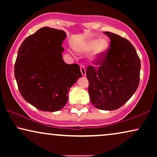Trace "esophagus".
Masks as SVG:
<instances>
[{"instance_id": "34e87169", "label": "esophagus", "mask_w": 157, "mask_h": 157, "mask_svg": "<svg viewBox=\"0 0 157 157\" xmlns=\"http://www.w3.org/2000/svg\"><path fill=\"white\" fill-rule=\"evenodd\" d=\"M80 69H81V74H82L83 76H86V68H85V66L83 65H81L80 66Z\"/></svg>"}]
</instances>
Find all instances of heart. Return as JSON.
<instances>
[{"mask_svg":"<svg viewBox=\"0 0 157 157\" xmlns=\"http://www.w3.org/2000/svg\"><path fill=\"white\" fill-rule=\"evenodd\" d=\"M109 47V44L106 38H92L86 43L84 46L81 48V51L84 52H91L94 51L91 61L99 62L104 59Z\"/></svg>","mask_w":157,"mask_h":157,"instance_id":"1","label":"heart"}]
</instances>
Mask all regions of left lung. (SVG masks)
Returning a JSON list of instances; mask_svg holds the SVG:
<instances>
[{
    "mask_svg": "<svg viewBox=\"0 0 157 157\" xmlns=\"http://www.w3.org/2000/svg\"><path fill=\"white\" fill-rule=\"evenodd\" d=\"M110 48L104 59L89 66L86 76L91 104L101 110L120 108L134 95L139 83L141 62L136 49L126 38L104 32Z\"/></svg>",
    "mask_w": 157,
    "mask_h": 157,
    "instance_id": "obj_1",
    "label": "left lung"
}]
</instances>
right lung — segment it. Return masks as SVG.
I'll return each mask as SVG.
<instances>
[{
    "instance_id": "add662e5",
    "label": "right lung",
    "mask_w": 157,
    "mask_h": 157,
    "mask_svg": "<svg viewBox=\"0 0 157 157\" xmlns=\"http://www.w3.org/2000/svg\"><path fill=\"white\" fill-rule=\"evenodd\" d=\"M62 30L44 27L23 40L15 63V78L23 98L43 111H57L68 100L70 88L82 77L78 64L63 61Z\"/></svg>"
}]
</instances>
